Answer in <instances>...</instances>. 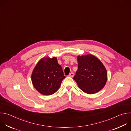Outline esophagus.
<instances>
[{
    "mask_svg": "<svg viewBox=\"0 0 131 131\" xmlns=\"http://www.w3.org/2000/svg\"><path fill=\"white\" fill-rule=\"evenodd\" d=\"M73 75H74L73 73V72H71V73H69L68 76H69V77H73Z\"/></svg>",
    "mask_w": 131,
    "mask_h": 131,
    "instance_id": "esophagus-1",
    "label": "esophagus"
}]
</instances>
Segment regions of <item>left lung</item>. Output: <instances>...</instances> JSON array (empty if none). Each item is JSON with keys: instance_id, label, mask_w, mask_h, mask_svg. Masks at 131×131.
Segmentation results:
<instances>
[{"instance_id": "obj_1", "label": "left lung", "mask_w": 131, "mask_h": 131, "mask_svg": "<svg viewBox=\"0 0 131 131\" xmlns=\"http://www.w3.org/2000/svg\"><path fill=\"white\" fill-rule=\"evenodd\" d=\"M78 69L73 77L79 88L89 94H94L105 86L107 72L102 63L94 55L78 57Z\"/></svg>"}]
</instances>
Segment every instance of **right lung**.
Here are the masks:
<instances>
[{"label": "right lung", "instance_id": "obj_1", "mask_svg": "<svg viewBox=\"0 0 131 131\" xmlns=\"http://www.w3.org/2000/svg\"><path fill=\"white\" fill-rule=\"evenodd\" d=\"M65 77L57 58H43L37 63L32 71L31 81L35 89L41 94L50 95L58 90Z\"/></svg>", "mask_w": 131, "mask_h": 131}]
</instances>
